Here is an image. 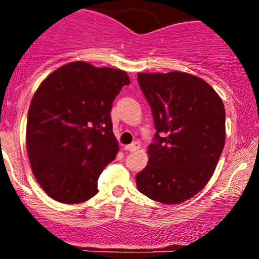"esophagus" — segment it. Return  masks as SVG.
I'll use <instances>...</instances> for the list:
<instances>
[{"label":"esophagus","instance_id":"34e87169","mask_svg":"<svg viewBox=\"0 0 259 259\" xmlns=\"http://www.w3.org/2000/svg\"><path fill=\"white\" fill-rule=\"evenodd\" d=\"M139 147H140V145L138 144V142H134V144H132V145H126V146L124 147V150L129 151V152H134V151L138 150Z\"/></svg>","mask_w":259,"mask_h":259}]
</instances>
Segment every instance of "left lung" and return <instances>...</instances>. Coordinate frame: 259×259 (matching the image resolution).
Masks as SVG:
<instances>
[{
  "instance_id": "obj_1",
  "label": "left lung",
  "mask_w": 259,
  "mask_h": 259,
  "mask_svg": "<svg viewBox=\"0 0 259 259\" xmlns=\"http://www.w3.org/2000/svg\"><path fill=\"white\" fill-rule=\"evenodd\" d=\"M138 81L157 133L136 186L151 200L181 203L214 173L225 144L224 105L212 86L189 73H139Z\"/></svg>"
}]
</instances>
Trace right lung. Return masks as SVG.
Listing matches in <instances>:
<instances>
[{
	"mask_svg": "<svg viewBox=\"0 0 259 259\" xmlns=\"http://www.w3.org/2000/svg\"><path fill=\"white\" fill-rule=\"evenodd\" d=\"M130 80L124 70L67 63L50 74L32 96L26 150L38 185L61 203L88 201L119 146L113 134V100Z\"/></svg>",
	"mask_w": 259,
	"mask_h": 259,
	"instance_id": "right-lung-1",
	"label": "right lung"
}]
</instances>
